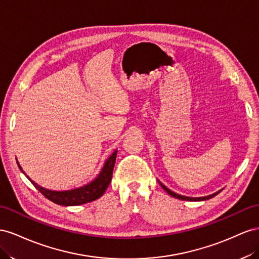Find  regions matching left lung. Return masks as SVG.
I'll use <instances>...</instances> for the list:
<instances>
[{
	"label": "left lung",
	"mask_w": 259,
	"mask_h": 259,
	"mask_svg": "<svg viewBox=\"0 0 259 259\" xmlns=\"http://www.w3.org/2000/svg\"><path fill=\"white\" fill-rule=\"evenodd\" d=\"M158 181V183L160 184V187L164 189L167 193L169 194V195H171V196H174V197H176V198H178V199H182V201H191V202H199V201H206V199H209V198H211V197H213V196H216L219 192L221 191V190H219V191H217L216 193H212V194H210V195H207V196H202V197H191V196H184V195H180V194H177L176 192H172L171 190H169L166 186H164V184H162L159 180H157Z\"/></svg>",
	"instance_id": "1"
}]
</instances>
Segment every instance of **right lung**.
<instances>
[{
  "mask_svg": "<svg viewBox=\"0 0 259 259\" xmlns=\"http://www.w3.org/2000/svg\"><path fill=\"white\" fill-rule=\"evenodd\" d=\"M116 157H117V150H115L112 153V155H110V156L105 160L104 165H103L101 169V171L92 181L84 184L82 187L71 189V190H65V191L49 190L39 186L38 183L32 181L26 175V172L23 170V168H21V166L19 165L18 160H17V165L21 170V172L27 177L29 181H30L35 187V189L40 191L44 196L50 199V201L62 206H77V205H82L89 202L95 201V199L100 198L103 194L105 193V191L108 188L110 181H112Z\"/></svg>",
  "mask_w": 259,
  "mask_h": 259,
  "instance_id": "1",
  "label": "right lung"
}]
</instances>
